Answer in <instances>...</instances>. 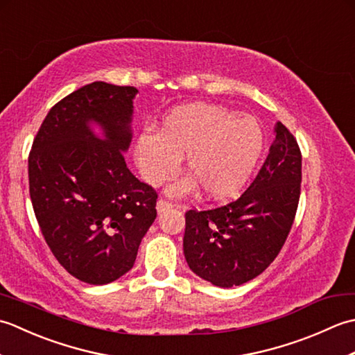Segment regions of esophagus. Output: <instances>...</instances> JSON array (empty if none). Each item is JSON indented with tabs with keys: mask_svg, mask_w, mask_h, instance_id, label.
Listing matches in <instances>:
<instances>
[{
	"mask_svg": "<svg viewBox=\"0 0 355 355\" xmlns=\"http://www.w3.org/2000/svg\"><path fill=\"white\" fill-rule=\"evenodd\" d=\"M172 207H173L172 202L166 201V200H163V198H160V200L157 201V212H158V214H162V212H164V210L172 209Z\"/></svg>",
	"mask_w": 355,
	"mask_h": 355,
	"instance_id": "34e87169",
	"label": "esophagus"
}]
</instances>
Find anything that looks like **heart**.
Returning a JSON list of instances; mask_svg holds the SVG:
<instances>
[{
  "mask_svg": "<svg viewBox=\"0 0 355 355\" xmlns=\"http://www.w3.org/2000/svg\"><path fill=\"white\" fill-rule=\"evenodd\" d=\"M263 135L253 116L233 114L212 103L175 108L155 131H143L135 143V162L141 178L160 184L177 171L180 158L191 177L173 183L172 195L193 192L200 186L207 198L224 201L247 184L262 153Z\"/></svg>",
  "mask_w": 355,
  "mask_h": 355,
  "instance_id": "1",
  "label": "heart"
}]
</instances>
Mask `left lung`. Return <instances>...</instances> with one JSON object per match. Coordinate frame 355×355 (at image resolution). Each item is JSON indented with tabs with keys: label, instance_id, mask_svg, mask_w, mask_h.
Segmentation results:
<instances>
[{
	"label": "left lung",
	"instance_id": "8db88e82",
	"mask_svg": "<svg viewBox=\"0 0 355 355\" xmlns=\"http://www.w3.org/2000/svg\"><path fill=\"white\" fill-rule=\"evenodd\" d=\"M302 154L277 122L270 153L247 191L229 205L186 212L183 250L195 275L223 288L259 276L285 244L296 216Z\"/></svg>",
	"mask_w": 355,
	"mask_h": 355
}]
</instances>
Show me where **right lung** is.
Wrapping results in <instances>:
<instances>
[{
	"label": "right lung",
	"instance_id": "obj_1",
	"mask_svg": "<svg viewBox=\"0 0 355 355\" xmlns=\"http://www.w3.org/2000/svg\"><path fill=\"white\" fill-rule=\"evenodd\" d=\"M135 94L137 88L107 82L76 89L49 111L28 155L30 198L45 243L71 276L92 285L132 268L157 216V192L123 157Z\"/></svg>",
	"mask_w": 355,
	"mask_h": 355
}]
</instances>
